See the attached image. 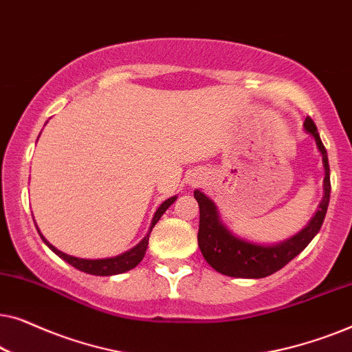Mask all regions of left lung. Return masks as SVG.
Here are the masks:
<instances>
[{"instance_id": "obj_1", "label": "left lung", "mask_w": 352, "mask_h": 352, "mask_svg": "<svg viewBox=\"0 0 352 352\" xmlns=\"http://www.w3.org/2000/svg\"><path fill=\"white\" fill-rule=\"evenodd\" d=\"M305 129L314 138L317 148L322 153V163H324L325 170L324 199L309 224L293 237L276 245H259L240 239L221 223L214 201L210 200L204 192L194 190V197L199 201L200 208L199 235H197L199 248L206 263L214 271L239 278L267 277L298 256L320 230L327 208H329L331 190L329 157H327V151L320 141L319 133H317V126L309 117L305 120Z\"/></svg>"}]
</instances>
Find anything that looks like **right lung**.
Masks as SVG:
<instances>
[{"label": "right lung", "mask_w": 352, "mask_h": 352, "mask_svg": "<svg viewBox=\"0 0 352 352\" xmlns=\"http://www.w3.org/2000/svg\"><path fill=\"white\" fill-rule=\"evenodd\" d=\"M177 197H170V199L163 201V204L158 206V210L155 211V214H153V219H152V224H151V229H148V232L146 237H144L141 242H139L136 247H133L131 250H128V252H124L122 254H118V256H113V258H104V259H83V258H75V256H70V254H65L62 253L60 250H57L56 247H52V245L47 242V240L43 237V234L40 232L43 242H45L47 247H50L52 252H54L57 256L64 259L72 266L78 269L81 272H86V274H93V276H115V274H123L129 271V269L136 267L139 263L142 261L144 254H146V250H147V245H148V235H151L153 226L158 223V219L162 218V214L165 213V211L170 208V206L175 204V200ZM38 229V228H36Z\"/></svg>", "instance_id": "add662e5"}]
</instances>
